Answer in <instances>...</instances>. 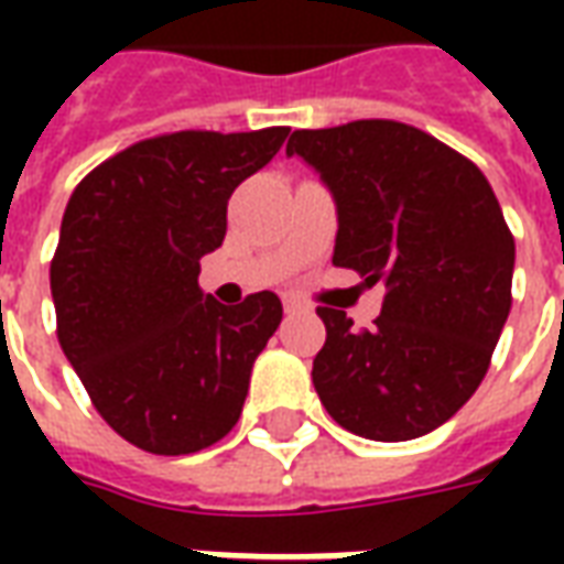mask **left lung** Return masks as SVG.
<instances>
[{
  "mask_svg": "<svg viewBox=\"0 0 564 564\" xmlns=\"http://www.w3.org/2000/svg\"><path fill=\"white\" fill-rule=\"evenodd\" d=\"M274 153L265 132H177L123 150L68 198L51 262L56 338L105 423L148 453L229 435L281 326L274 293L198 286L235 186Z\"/></svg>",
  "mask_w": 564,
  "mask_h": 564,
  "instance_id": "obj_1",
  "label": "left lung"
}]
</instances>
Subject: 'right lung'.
<instances>
[{
	"label": "right lung",
	"instance_id": "obj_1",
	"mask_svg": "<svg viewBox=\"0 0 564 564\" xmlns=\"http://www.w3.org/2000/svg\"><path fill=\"white\" fill-rule=\"evenodd\" d=\"M395 123L317 129L295 153L338 193L332 265L383 286L375 326L319 311L314 390L335 423L411 441L471 399L510 311L513 241L480 172L420 162Z\"/></svg>",
	"mask_w": 564,
	"mask_h": 564
}]
</instances>
